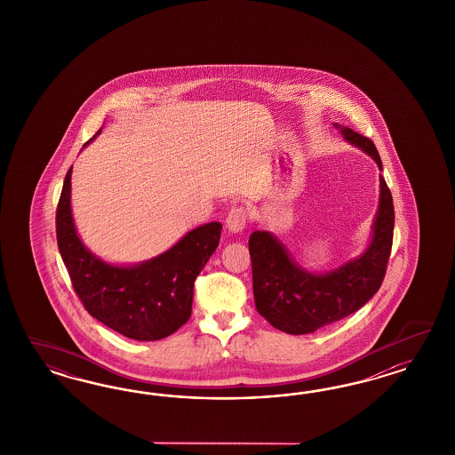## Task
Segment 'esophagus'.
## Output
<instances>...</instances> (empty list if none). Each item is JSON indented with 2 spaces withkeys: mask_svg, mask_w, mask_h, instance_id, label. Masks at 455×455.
<instances>
[{
  "mask_svg": "<svg viewBox=\"0 0 455 455\" xmlns=\"http://www.w3.org/2000/svg\"><path fill=\"white\" fill-rule=\"evenodd\" d=\"M225 225H227V230L232 232V234L243 232L245 227H247V212H245L243 208H234V210L228 213V217H227V220H225Z\"/></svg>",
  "mask_w": 455,
  "mask_h": 455,
  "instance_id": "34e87169",
  "label": "esophagus"
}]
</instances>
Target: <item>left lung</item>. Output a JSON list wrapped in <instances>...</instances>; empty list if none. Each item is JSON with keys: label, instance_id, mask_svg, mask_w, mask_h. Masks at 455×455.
<instances>
[{"label": "left lung", "instance_id": "8db88e82", "mask_svg": "<svg viewBox=\"0 0 455 455\" xmlns=\"http://www.w3.org/2000/svg\"><path fill=\"white\" fill-rule=\"evenodd\" d=\"M347 143L367 153L382 170L372 140L333 124ZM379 207L363 251L329 272H310L293 259L274 232L250 235L253 297L259 314L278 331L303 335L357 312L380 289L394 236V204L382 175Z\"/></svg>", "mask_w": 455, "mask_h": 455}]
</instances>
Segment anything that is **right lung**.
Here are the masks:
<instances>
[{
  "label": "right lung",
  "instance_id": "obj_1",
  "mask_svg": "<svg viewBox=\"0 0 455 455\" xmlns=\"http://www.w3.org/2000/svg\"><path fill=\"white\" fill-rule=\"evenodd\" d=\"M100 133L101 130L83 148ZM71 168L56 210V240L84 308L111 331L140 342L160 340L179 331L192 314L195 278L220 243V221L193 228L150 260L107 262L83 243L76 230Z\"/></svg>",
  "mask_w": 455,
  "mask_h": 455
}]
</instances>
